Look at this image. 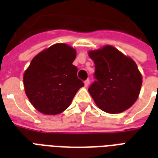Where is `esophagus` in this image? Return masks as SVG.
<instances>
[{
	"mask_svg": "<svg viewBox=\"0 0 158 158\" xmlns=\"http://www.w3.org/2000/svg\"><path fill=\"white\" fill-rule=\"evenodd\" d=\"M89 85V79H87L85 81V87H87V86Z\"/></svg>",
	"mask_w": 158,
	"mask_h": 158,
	"instance_id": "esophagus-1",
	"label": "esophagus"
}]
</instances>
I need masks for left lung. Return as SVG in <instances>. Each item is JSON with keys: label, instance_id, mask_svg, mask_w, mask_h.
I'll return each mask as SVG.
<instances>
[{"label": "left lung", "instance_id": "1", "mask_svg": "<svg viewBox=\"0 0 158 158\" xmlns=\"http://www.w3.org/2000/svg\"><path fill=\"white\" fill-rule=\"evenodd\" d=\"M89 56L95 63V81L88 90L98 107L108 113L129 108L138 98L142 84L135 62L111 45L91 51Z\"/></svg>", "mask_w": 158, "mask_h": 158}]
</instances>
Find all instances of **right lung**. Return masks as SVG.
<instances>
[{"mask_svg":"<svg viewBox=\"0 0 158 158\" xmlns=\"http://www.w3.org/2000/svg\"><path fill=\"white\" fill-rule=\"evenodd\" d=\"M76 51L58 43L35 56L23 74V85L30 102L40 113L56 115L67 109L84 86L73 64Z\"/></svg>","mask_w":158,"mask_h":158,"instance_id":"right-lung-1","label":"right lung"}]
</instances>
